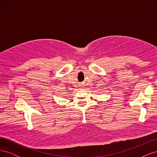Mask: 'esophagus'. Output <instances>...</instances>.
<instances>
[{"mask_svg": "<svg viewBox=\"0 0 157 157\" xmlns=\"http://www.w3.org/2000/svg\"><path fill=\"white\" fill-rule=\"evenodd\" d=\"M81 88H82V87H81Z\"/></svg>", "mask_w": 157, "mask_h": 157, "instance_id": "1", "label": "esophagus"}]
</instances>
